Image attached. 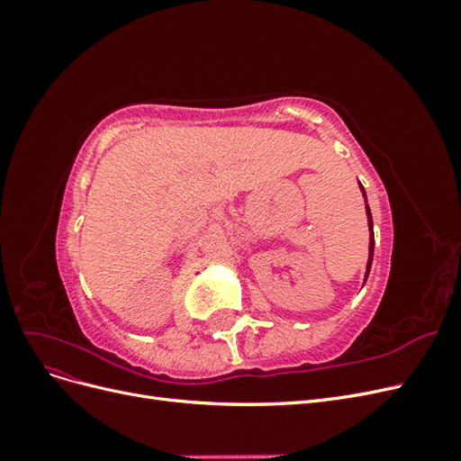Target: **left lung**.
Here are the masks:
<instances>
[{"instance_id": "obj_1", "label": "left lung", "mask_w": 461, "mask_h": 461, "mask_svg": "<svg viewBox=\"0 0 461 461\" xmlns=\"http://www.w3.org/2000/svg\"><path fill=\"white\" fill-rule=\"evenodd\" d=\"M359 188H361V194H364V198H366V213H367V227H369V259H367V267H366V278H364V285H366L367 276H369V271H371V263H373L375 232H373V217H371V209H369V205H367V196H366V190H364V186H361V183H359Z\"/></svg>"}]
</instances>
